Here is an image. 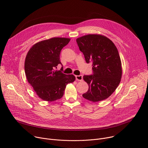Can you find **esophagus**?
Instances as JSON below:
<instances>
[{
    "mask_svg": "<svg viewBox=\"0 0 148 148\" xmlns=\"http://www.w3.org/2000/svg\"><path fill=\"white\" fill-rule=\"evenodd\" d=\"M75 78H76V80L77 81H82V79H83V77L82 75H76L75 76Z\"/></svg>",
    "mask_w": 148,
    "mask_h": 148,
    "instance_id": "34e87169",
    "label": "esophagus"
}]
</instances>
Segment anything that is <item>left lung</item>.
I'll return each instance as SVG.
<instances>
[{"label": "left lung", "instance_id": "left-lung-1", "mask_svg": "<svg viewBox=\"0 0 148 148\" xmlns=\"http://www.w3.org/2000/svg\"><path fill=\"white\" fill-rule=\"evenodd\" d=\"M76 41L86 63H93V75L83 77L89 85L83 97L94 103L107 99L118 86L122 75L117 48L110 39L101 34H87Z\"/></svg>", "mask_w": 148, "mask_h": 148}]
</instances>
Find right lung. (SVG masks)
Listing matches in <instances>:
<instances>
[{
	"label": "right lung",
	"instance_id": "1",
	"mask_svg": "<svg viewBox=\"0 0 148 148\" xmlns=\"http://www.w3.org/2000/svg\"><path fill=\"white\" fill-rule=\"evenodd\" d=\"M70 41L69 38L53 37L39 41L29 50L25 61V72L28 82L42 100L53 101L61 99L66 85L75 77L56 70L60 62L62 49ZM62 68L60 69L62 70Z\"/></svg>",
	"mask_w": 148,
	"mask_h": 148
}]
</instances>
